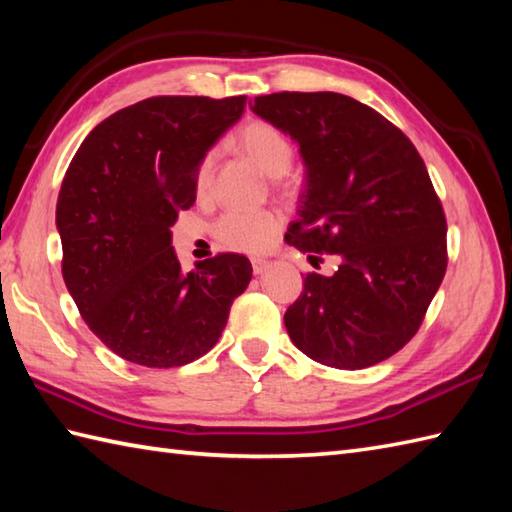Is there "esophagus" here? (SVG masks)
I'll return each instance as SVG.
<instances>
[{"label": "esophagus", "instance_id": "1", "mask_svg": "<svg viewBox=\"0 0 512 512\" xmlns=\"http://www.w3.org/2000/svg\"><path fill=\"white\" fill-rule=\"evenodd\" d=\"M266 270H268L266 259H253V273L255 275H264Z\"/></svg>", "mask_w": 512, "mask_h": 512}]
</instances>
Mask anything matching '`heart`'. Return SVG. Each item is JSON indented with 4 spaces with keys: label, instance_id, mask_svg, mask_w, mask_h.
I'll return each instance as SVG.
<instances>
[{
    "label": "heart",
    "instance_id": "1",
    "mask_svg": "<svg viewBox=\"0 0 512 512\" xmlns=\"http://www.w3.org/2000/svg\"><path fill=\"white\" fill-rule=\"evenodd\" d=\"M233 149L253 162L268 178H279L290 169L295 149L288 136L268 121H248L233 138ZM213 154L200 162L198 191L211 187ZM284 220L277 211H226L215 224L220 242L242 253H262L275 242Z\"/></svg>",
    "mask_w": 512,
    "mask_h": 512
}]
</instances>
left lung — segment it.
<instances>
[{
    "label": "left lung",
    "instance_id": "obj_1",
    "mask_svg": "<svg viewBox=\"0 0 512 512\" xmlns=\"http://www.w3.org/2000/svg\"><path fill=\"white\" fill-rule=\"evenodd\" d=\"M250 110L295 140L306 167L286 242L341 257L332 277L303 279L284 314L292 343L336 369L385 361L418 332L447 270L427 167L396 125L345 94L277 92Z\"/></svg>",
    "mask_w": 512,
    "mask_h": 512
}]
</instances>
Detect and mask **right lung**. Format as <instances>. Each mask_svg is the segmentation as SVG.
I'll use <instances>...</instances> for the list:
<instances>
[{
  "label": "right lung",
  "instance_id": "obj_1",
  "mask_svg": "<svg viewBox=\"0 0 512 512\" xmlns=\"http://www.w3.org/2000/svg\"><path fill=\"white\" fill-rule=\"evenodd\" d=\"M244 107L246 96L145 99L96 125L65 171L63 281L88 328L129 363L165 369L204 356L253 277L237 253L182 273L171 246L200 162Z\"/></svg>",
  "mask_w": 512,
  "mask_h": 512
}]
</instances>
